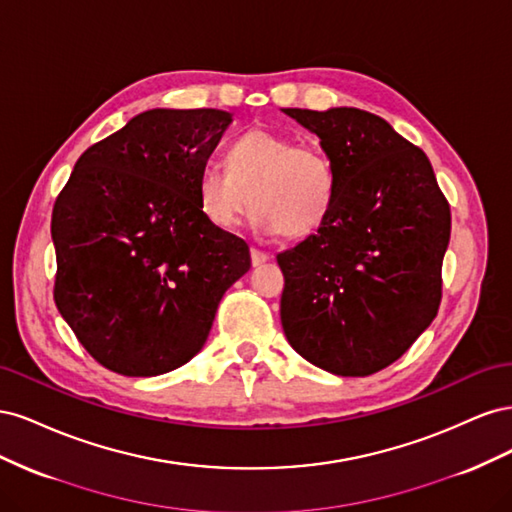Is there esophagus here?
<instances>
[{
    "label": "esophagus",
    "instance_id": "34e87169",
    "mask_svg": "<svg viewBox=\"0 0 512 512\" xmlns=\"http://www.w3.org/2000/svg\"><path fill=\"white\" fill-rule=\"evenodd\" d=\"M250 254H252V265L254 267H260V265H265V262L271 258L267 252H262V250H258V247H252L250 250Z\"/></svg>",
    "mask_w": 512,
    "mask_h": 512
}]
</instances>
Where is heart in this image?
<instances>
[{"mask_svg": "<svg viewBox=\"0 0 512 512\" xmlns=\"http://www.w3.org/2000/svg\"><path fill=\"white\" fill-rule=\"evenodd\" d=\"M196 196L200 211L218 228H235L252 203V222L262 232L305 237L329 220L337 173L320 147L254 128L228 147L226 168L200 170Z\"/></svg>", "mask_w": 512, "mask_h": 512, "instance_id": "1", "label": "heart"}]
</instances>
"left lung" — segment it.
<instances>
[{
  "instance_id": "1",
  "label": "left lung",
  "mask_w": 512,
  "mask_h": 512,
  "mask_svg": "<svg viewBox=\"0 0 512 512\" xmlns=\"http://www.w3.org/2000/svg\"><path fill=\"white\" fill-rule=\"evenodd\" d=\"M337 173L335 207L277 254L282 327L305 361L363 378L389 367L436 318L451 207L425 153L361 108H284Z\"/></svg>"
}]
</instances>
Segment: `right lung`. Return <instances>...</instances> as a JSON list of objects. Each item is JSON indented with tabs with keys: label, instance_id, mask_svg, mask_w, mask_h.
I'll use <instances>...</instances> for the list:
<instances>
[{
	"label": "right lung",
	"instance_id": "1",
	"mask_svg": "<svg viewBox=\"0 0 512 512\" xmlns=\"http://www.w3.org/2000/svg\"><path fill=\"white\" fill-rule=\"evenodd\" d=\"M230 121L218 108L136 115L83 153L55 200V305L115 374L188 363L224 292L252 267L247 243L213 226L196 196Z\"/></svg>",
	"mask_w": 512,
	"mask_h": 512
}]
</instances>
